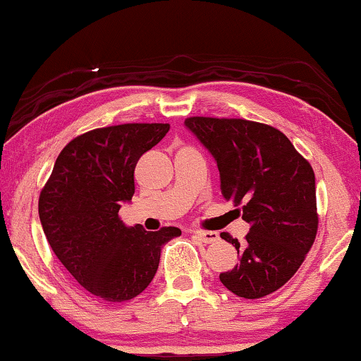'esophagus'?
Segmentation results:
<instances>
[{
	"mask_svg": "<svg viewBox=\"0 0 361 361\" xmlns=\"http://www.w3.org/2000/svg\"><path fill=\"white\" fill-rule=\"evenodd\" d=\"M195 237H198L203 244H214L220 238V235L216 232H205V230H193Z\"/></svg>",
	"mask_w": 361,
	"mask_h": 361,
	"instance_id": "esophagus-1",
	"label": "esophagus"
}]
</instances>
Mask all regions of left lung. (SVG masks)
Instances as JSON below:
<instances>
[{"label":"left lung","mask_w":361,"mask_h":361,"mask_svg":"<svg viewBox=\"0 0 361 361\" xmlns=\"http://www.w3.org/2000/svg\"><path fill=\"white\" fill-rule=\"evenodd\" d=\"M185 126L214 156L224 198L242 205V219L250 224L242 245L222 235L240 264L220 281L238 298L274 293L296 274L318 232L311 164L271 126L215 117H188Z\"/></svg>","instance_id":"1"}]
</instances>
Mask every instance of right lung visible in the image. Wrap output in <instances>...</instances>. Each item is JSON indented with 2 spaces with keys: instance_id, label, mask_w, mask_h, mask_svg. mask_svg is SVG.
Segmentation results:
<instances>
[{
  "instance_id": "obj_1",
  "label": "right lung",
  "mask_w": 361,
  "mask_h": 361,
  "mask_svg": "<svg viewBox=\"0 0 361 361\" xmlns=\"http://www.w3.org/2000/svg\"><path fill=\"white\" fill-rule=\"evenodd\" d=\"M169 124H121L94 129L68 142L38 200L47 240L90 294L123 302L141 294L158 271L164 244L181 230L146 232L119 219L134 195V168Z\"/></svg>"
}]
</instances>
